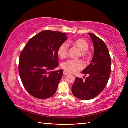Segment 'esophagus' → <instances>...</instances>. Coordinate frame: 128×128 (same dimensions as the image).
I'll return each mask as SVG.
<instances>
[{
	"mask_svg": "<svg viewBox=\"0 0 128 128\" xmlns=\"http://www.w3.org/2000/svg\"><path fill=\"white\" fill-rule=\"evenodd\" d=\"M63 74H64V75H65V76H66V75L69 74V73H68L67 72H66V71H64Z\"/></svg>",
	"mask_w": 128,
	"mask_h": 128,
	"instance_id": "1",
	"label": "esophagus"
}]
</instances>
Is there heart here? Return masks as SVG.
<instances>
[{
  "instance_id": "heart-1",
  "label": "heart",
  "mask_w": 128,
  "mask_h": 128,
  "mask_svg": "<svg viewBox=\"0 0 128 128\" xmlns=\"http://www.w3.org/2000/svg\"><path fill=\"white\" fill-rule=\"evenodd\" d=\"M70 44L76 47L81 51L80 55L85 60H88L90 58V54L88 50V44L87 41L82 38H78L70 41ZM68 47L66 43H63L59 47L58 54L62 59H66L68 56ZM62 68L65 71L71 73H76L84 68V62L81 60H70L62 64Z\"/></svg>"
}]
</instances>
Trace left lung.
<instances>
[{
	"label": "left lung",
	"instance_id": "left-lung-1",
	"mask_svg": "<svg viewBox=\"0 0 128 128\" xmlns=\"http://www.w3.org/2000/svg\"><path fill=\"white\" fill-rule=\"evenodd\" d=\"M94 47L91 63L82 71L84 80L76 77L72 87L73 94L81 100H90L98 96L104 89L111 74V59L105 43L92 33H88Z\"/></svg>",
	"mask_w": 128,
	"mask_h": 128
}]
</instances>
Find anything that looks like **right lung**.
Listing matches in <instances>:
<instances>
[{"label":"right lung","mask_w":128,"mask_h":128,"mask_svg":"<svg viewBox=\"0 0 128 128\" xmlns=\"http://www.w3.org/2000/svg\"><path fill=\"white\" fill-rule=\"evenodd\" d=\"M66 33L44 30L29 40L20 56L19 74L26 90L45 99L55 94L63 70L59 66V47L67 40Z\"/></svg>","instance_id":"1"}]
</instances>
